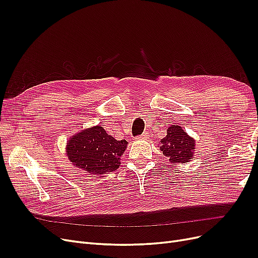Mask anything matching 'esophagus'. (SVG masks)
<instances>
[{
  "label": "esophagus",
  "instance_id": "esophagus-1",
  "mask_svg": "<svg viewBox=\"0 0 258 258\" xmlns=\"http://www.w3.org/2000/svg\"><path fill=\"white\" fill-rule=\"evenodd\" d=\"M147 138V135L146 134H142V135H140V136H138L136 139L137 140H145Z\"/></svg>",
  "mask_w": 258,
  "mask_h": 258
}]
</instances>
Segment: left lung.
<instances>
[{"mask_svg": "<svg viewBox=\"0 0 258 258\" xmlns=\"http://www.w3.org/2000/svg\"><path fill=\"white\" fill-rule=\"evenodd\" d=\"M160 150L171 163H186L194 158L196 141L179 125H170L166 137L161 139Z\"/></svg>", "mask_w": 258, "mask_h": 258, "instance_id": "obj_1", "label": "left lung"}]
</instances>
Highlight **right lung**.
Listing matches in <instances>:
<instances>
[{
	"label": "right lung",
	"instance_id": "right-lung-1",
	"mask_svg": "<svg viewBox=\"0 0 258 258\" xmlns=\"http://www.w3.org/2000/svg\"><path fill=\"white\" fill-rule=\"evenodd\" d=\"M126 146V140L118 141L97 125L74 135L67 143L66 154L76 167L90 174H102L120 166Z\"/></svg>",
	"mask_w": 258,
	"mask_h": 258
}]
</instances>
